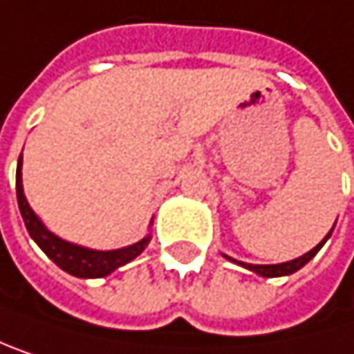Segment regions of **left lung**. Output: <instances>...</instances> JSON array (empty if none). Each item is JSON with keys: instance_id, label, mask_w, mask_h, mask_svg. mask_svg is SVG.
Listing matches in <instances>:
<instances>
[{"instance_id": "obj_1", "label": "left lung", "mask_w": 354, "mask_h": 354, "mask_svg": "<svg viewBox=\"0 0 354 354\" xmlns=\"http://www.w3.org/2000/svg\"><path fill=\"white\" fill-rule=\"evenodd\" d=\"M332 231H334V227L330 229V233L311 250V252H307V254H303L301 258H297V260H290V262H284V264H245V262H237V260H233V258H229V256H225L227 260H231V262H235V264L243 266V268H248V270H252V272H256V274H260V276H266V278H276V276H288V274H292V272H297L299 268H303V266L307 264L319 250H322V245L328 241V237L332 235Z\"/></svg>"}]
</instances>
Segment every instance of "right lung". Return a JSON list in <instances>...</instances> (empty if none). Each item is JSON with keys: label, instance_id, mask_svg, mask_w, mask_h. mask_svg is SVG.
I'll return each mask as SVG.
<instances>
[{"label": "right lung", "instance_id": "add662e5", "mask_svg": "<svg viewBox=\"0 0 354 354\" xmlns=\"http://www.w3.org/2000/svg\"><path fill=\"white\" fill-rule=\"evenodd\" d=\"M16 194H18V208L20 214L24 218V225L30 233V237L35 239V243L47 254V258H51L62 270H66L72 276L78 278H102L111 272H115L117 268L131 262L133 258H138L146 245L150 243V235H146L142 241L121 248V250H113V252H98V250H88L76 243H70L57 235H53L43 221L32 212L26 196H24V187H22V154L18 158V169H16Z\"/></svg>", "mask_w": 354, "mask_h": 354}]
</instances>
